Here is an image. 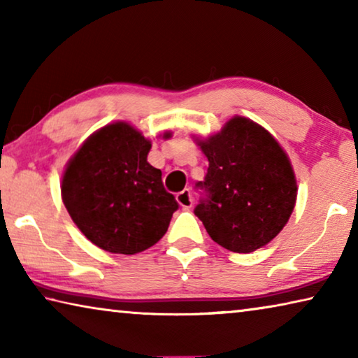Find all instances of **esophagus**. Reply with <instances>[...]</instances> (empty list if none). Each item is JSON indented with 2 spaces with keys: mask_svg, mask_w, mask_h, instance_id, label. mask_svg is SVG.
I'll return each mask as SVG.
<instances>
[{
  "mask_svg": "<svg viewBox=\"0 0 358 358\" xmlns=\"http://www.w3.org/2000/svg\"><path fill=\"white\" fill-rule=\"evenodd\" d=\"M177 202L183 207L185 210H189L194 203L192 199V192L189 189H183L181 192L177 194Z\"/></svg>",
  "mask_w": 358,
  "mask_h": 358,
  "instance_id": "1",
  "label": "esophagus"
}]
</instances>
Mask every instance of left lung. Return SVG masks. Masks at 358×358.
I'll return each instance as SVG.
<instances>
[{"label": "left lung", "instance_id": "8db88e82", "mask_svg": "<svg viewBox=\"0 0 358 358\" xmlns=\"http://www.w3.org/2000/svg\"><path fill=\"white\" fill-rule=\"evenodd\" d=\"M207 175L194 215L211 240L232 252H252L273 240L292 215L296 181L289 157L270 132L235 117L201 142Z\"/></svg>", "mask_w": 358, "mask_h": 358}]
</instances>
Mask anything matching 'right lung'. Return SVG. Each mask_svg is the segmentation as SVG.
Masks as SVG:
<instances>
[{
	"label": "right lung",
	"mask_w": 358,
	"mask_h": 358,
	"mask_svg": "<svg viewBox=\"0 0 358 358\" xmlns=\"http://www.w3.org/2000/svg\"><path fill=\"white\" fill-rule=\"evenodd\" d=\"M150 148V141L132 126L113 123L90 137L69 161L63 202L82 234L101 250H148L164 237L180 207L162 185L159 169L148 164Z\"/></svg>",
	"instance_id": "obj_1"
}]
</instances>
